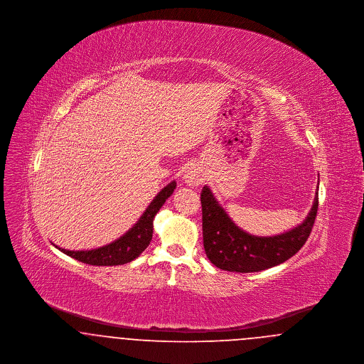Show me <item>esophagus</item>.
Instances as JSON below:
<instances>
[{
  "label": "esophagus",
  "instance_id": "esophagus-1",
  "mask_svg": "<svg viewBox=\"0 0 364 364\" xmlns=\"http://www.w3.org/2000/svg\"><path fill=\"white\" fill-rule=\"evenodd\" d=\"M184 181L190 187H198L203 181V174L196 166H190L184 173Z\"/></svg>",
  "mask_w": 364,
  "mask_h": 364
}]
</instances>
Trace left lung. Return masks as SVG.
I'll use <instances>...</instances> for the list:
<instances>
[{"label": "left lung", "instance_id": "obj_1", "mask_svg": "<svg viewBox=\"0 0 364 364\" xmlns=\"http://www.w3.org/2000/svg\"><path fill=\"white\" fill-rule=\"evenodd\" d=\"M200 203L203 247L210 262L228 272L254 273L292 258L307 242L318 211V192L303 224L270 237L248 235L235 225L208 187L202 190Z\"/></svg>", "mask_w": 364, "mask_h": 364}]
</instances>
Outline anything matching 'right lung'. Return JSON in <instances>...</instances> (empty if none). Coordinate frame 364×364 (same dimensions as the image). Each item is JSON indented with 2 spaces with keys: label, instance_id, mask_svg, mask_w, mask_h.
<instances>
[{
  "label": "right lung",
  "instance_id": "obj_1",
  "mask_svg": "<svg viewBox=\"0 0 364 364\" xmlns=\"http://www.w3.org/2000/svg\"><path fill=\"white\" fill-rule=\"evenodd\" d=\"M174 188L176 181L169 183L153 199L150 206L146 208L143 215L139 218L138 223L116 242L90 251H68L64 248H58L57 245L55 247L70 258L92 266H117L136 259L151 242L154 217L165 203V200L173 193Z\"/></svg>",
  "mask_w": 364,
  "mask_h": 364
}]
</instances>
